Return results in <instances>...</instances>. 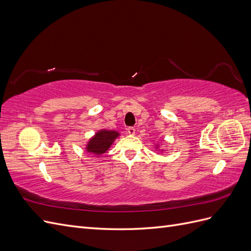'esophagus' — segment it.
<instances>
[{
  "label": "esophagus",
  "instance_id": "1",
  "mask_svg": "<svg viewBox=\"0 0 251 251\" xmlns=\"http://www.w3.org/2000/svg\"><path fill=\"white\" fill-rule=\"evenodd\" d=\"M126 130H127V133L128 134H130V135H134L135 134V127H133V126H128L127 128H126Z\"/></svg>",
  "mask_w": 251,
  "mask_h": 251
}]
</instances>
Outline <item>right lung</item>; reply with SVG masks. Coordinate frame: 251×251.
<instances>
[{
  "label": "right lung",
  "instance_id": "add662e5",
  "mask_svg": "<svg viewBox=\"0 0 251 251\" xmlns=\"http://www.w3.org/2000/svg\"><path fill=\"white\" fill-rule=\"evenodd\" d=\"M119 134L115 131H100L88 143L87 151L95 155L103 154Z\"/></svg>",
  "mask_w": 251,
  "mask_h": 251
}]
</instances>
